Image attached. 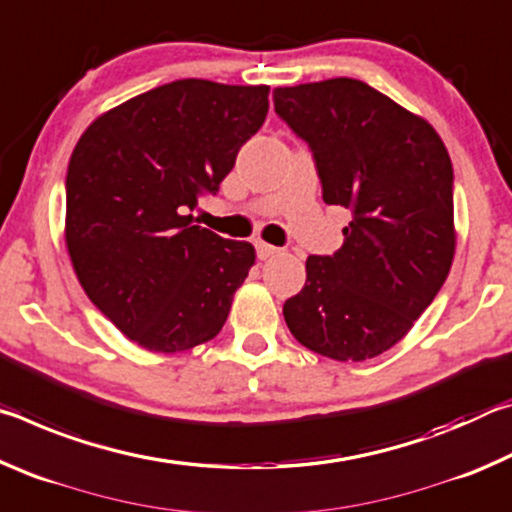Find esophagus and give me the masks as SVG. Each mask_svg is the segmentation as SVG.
Segmentation results:
<instances>
[{"label": "esophagus", "mask_w": 512, "mask_h": 512, "mask_svg": "<svg viewBox=\"0 0 512 512\" xmlns=\"http://www.w3.org/2000/svg\"><path fill=\"white\" fill-rule=\"evenodd\" d=\"M257 255H259V259H271L275 255H280V248H275L271 244H264V241H259V244H257Z\"/></svg>", "instance_id": "obj_1"}]
</instances>
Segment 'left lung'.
Instances as JSON below:
<instances>
[{
	"instance_id": "obj_1",
	"label": "left lung",
	"mask_w": 512,
	"mask_h": 512,
	"mask_svg": "<svg viewBox=\"0 0 512 512\" xmlns=\"http://www.w3.org/2000/svg\"><path fill=\"white\" fill-rule=\"evenodd\" d=\"M273 101L314 151L323 201L352 212L343 246L307 259L284 320L323 357H379L409 334L452 268V160L427 119L357 79L275 88Z\"/></svg>"
}]
</instances>
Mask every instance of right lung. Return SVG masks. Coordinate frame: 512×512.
<instances>
[{
    "instance_id": "add662e5",
    "label": "right lung",
    "mask_w": 512,
    "mask_h": 512,
    "mask_svg": "<svg viewBox=\"0 0 512 512\" xmlns=\"http://www.w3.org/2000/svg\"><path fill=\"white\" fill-rule=\"evenodd\" d=\"M268 85L173 81L99 115L67 167L65 244L97 309L149 352L212 341L255 264L248 241L194 225L241 144L262 128Z\"/></svg>"
}]
</instances>
